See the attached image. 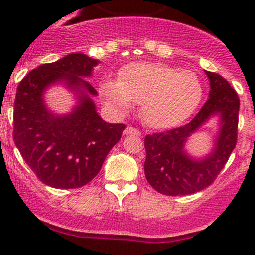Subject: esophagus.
Returning a JSON list of instances; mask_svg holds the SVG:
<instances>
[{
    "instance_id": "34e87169",
    "label": "esophagus",
    "mask_w": 255,
    "mask_h": 255,
    "mask_svg": "<svg viewBox=\"0 0 255 255\" xmlns=\"http://www.w3.org/2000/svg\"><path fill=\"white\" fill-rule=\"evenodd\" d=\"M124 135H135V136H140L141 132L138 129H135L132 126H128L125 130H124Z\"/></svg>"
}]
</instances>
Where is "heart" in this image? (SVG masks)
Returning a JSON list of instances; mask_svg holds the SVG:
<instances>
[{
  "mask_svg": "<svg viewBox=\"0 0 255 255\" xmlns=\"http://www.w3.org/2000/svg\"><path fill=\"white\" fill-rule=\"evenodd\" d=\"M101 94L107 105L120 112L132 103L141 105V119L149 128L171 129L195 111L202 100V85L194 73L159 64H130L119 73V80H106Z\"/></svg>",
  "mask_w": 255,
  "mask_h": 255,
  "instance_id": "1",
  "label": "heart"
}]
</instances>
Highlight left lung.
Here are the masks:
<instances>
[{"label": "left lung", "mask_w": 255, "mask_h": 255, "mask_svg": "<svg viewBox=\"0 0 255 255\" xmlns=\"http://www.w3.org/2000/svg\"><path fill=\"white\" fill-rule=\"evenodd\" d=\"M209 97L200 111L186 125L166 132L147 135L144 172L154 190L164 195H189L203 190L215 181L236 145L239 121L238 93L226 79L206 71ZM213 116H219V132L211 153L203 159L187 154V139Z\"/></svg>", "instance_id": "left-lung-1"}]
</instances>
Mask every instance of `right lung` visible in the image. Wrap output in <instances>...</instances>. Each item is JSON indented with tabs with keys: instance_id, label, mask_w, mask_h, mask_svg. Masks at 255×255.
<instances>
[{
	"instance_id": "obj_1",
	"label": "right lung",
	"mask_w": 255,
	"mask_h": 255,
	"mask_svg": "<svg viewBox=\"0 0 255 255\" xmlns=\"http://www.w3.org/2000/svg\"><path fill=\"white\" fill-rule=\"evenodd\" d=\"M98 64L84 53H70L31 70L17 87L13 140L31 171L52 188L76 189L92 181L125 129L97 114L92 100L97 91L84 78ZM55 84H64L77 96L78 103L69 114L46 108L43 94Z\"/></svg>"
}]
</instances>
